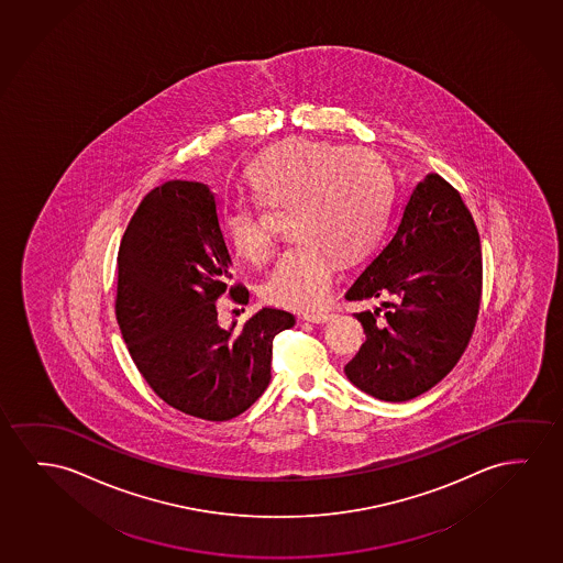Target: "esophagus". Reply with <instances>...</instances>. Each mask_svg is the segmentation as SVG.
Here are the masks:
<instances>
[{"mask_svg":"<svg viewBox=\"0 0 563 563\" xmlns=\"http://www.w3.org/2000/svg\"><path fill=\"white\" fill-rule=\"evenodd\" d=\"M305 320L312 322V324H324L330 320V314L328 312H314V314H305Z\"/></svg>","mask_w":563,"mask_h":563,"instance_id":"obj_1","label":"esophagus"}]
</instances>
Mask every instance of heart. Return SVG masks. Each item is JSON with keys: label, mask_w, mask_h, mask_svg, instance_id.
I'll return each instance as SVG.
<instances>
[{"label": "heart", "mask_w": 563, "mask_h": 563, "mask_svg": "<svg viewBox=\"0 0 563 563\" xmlns=\"http://www.w3.org/2000/svg\"><path fill=\"white\" fill-rule=\"evenodd\" d=\"M246 175L261 205L291 208L287 228L297 238L269 269L262 297L284 309H320L332 294L338 258H361L386 228L394 197L386 159L363 146L289 139L262 152ZM222 228L246 261L272 253V238L251 202L228 205Z\"/></svg>", "instance_id": "b5f03b06"}]
</instances>
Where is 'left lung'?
I'll use <instances>...</instances> for the list:
<instances>
[{
    "label": "left lung",
    "instance_id": "1",
    "mask_svg": "<svg viewBox=\"0 0 563 563\" xmlns=\"http://www.w3.org/2000/svg\"><path fill=\"white\" fill-rule=\"evenodd\" d=\"M483 254L475 220L438 174L412 189L394 238L349 287L347 301L391 299L356 312L366 340L351 384L382 401H409L457 365L475 330Z\"/></svg>",
    "mask_w": 563,
    "mask_h": 563
}]
</instances>
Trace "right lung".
<instances>
[{
	"mask_svg": "<svg viewBox=\"0 0 563 563\" xmlns=\"http://www.w3.org/2000/svg\"><path fill=\"white\" fill-rule=\"evenodd\" d=\"M231 286L216 195L197 181H167L136 208L118 254L115 317L139 373L167 405L197 419L230 420L268 388L272 341L294 328L264 309L235 330L218 324L216 301Z\"/></svg>",
	"mask_w": 563,
	"mask_h": 563,
	"instance_id": "add662e5",
	"label": "right lung"
}]
</instances>
